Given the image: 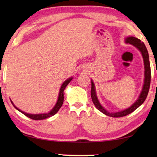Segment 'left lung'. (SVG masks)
I'll return each mask as SVG.
<instances>
[{"instance_id": "left-lung-1", "label": "left lung", "mask_w": 157, "mask_h": 157, "mask_svg": "<svg viewBox=\"0 0 157 157\" xmlns=\"http://www.w3.org/2000/svg\"><path fill=\"white\" fill-rule=\"evenodd\" d=\"M126 44H130L136 47L139 51H141V54H142L143 59H144V68H145V78H144V84L143 86L142 91L139 96V97L136 102L130 106L129 108L125 110L119 111V112L117 113H109L106 110L103 108V106L100 104L99 101H98L97 96L96 94V90L95 86H94V82L91 81V99L93 101L94 104L95 105L96 109L100 111H101L103 113L106 114L107 116L111 117H125V116L129 114V113H132L133 111L136 110V109L141 106V104L144 102L146 98L147 97L148 93L149 91L150 87V83H151V68H150V63H149V53H148L147 49L146 48L144 44L141 41L139 38H136L135 37H128L126 38Z\"/></svg>"}]
</instances>
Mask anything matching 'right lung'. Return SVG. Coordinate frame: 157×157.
Listing matches in <instances>:
<instances>
[{"mask_svg":"<svg viewBox=\"0 0 157 157\" xmlns=\"http://www.w3.org/2000/svg\"><path fill=\"white\" fill-rule=\"evenodd\" d=\"M71 80H72V78H69L68 79H67V80H66L65 81H64L63 83L61 86V89H60L59 98H58L56 104V106L54 107H53V109H52V110H51L50 112H48V113H41V114H29V113H25V112H23V111H21L20 109H18L17 107L15 106L14 105H13V106L17 109V110L21 111V112L23 113L25 116H26L27 117H29V118H30V119H33V120H42V119H47V118H48V117H52V116L55 115L56 113L59 111L60 108H61L62 106V104H63V98H63V91H64V89H66V86H67L68 83H70V81ZM11 103L13 104L12 101H11Z\"/></svg>","mask_w":157,"mask_h":157,"instance_id":"add662e5","label":"right lung"}]
</instances>
